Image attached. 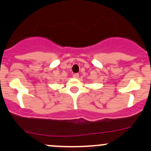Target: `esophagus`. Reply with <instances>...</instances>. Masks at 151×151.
<instances>
[{
    "label": "esophagus",
    "mask_w": 151,
    "mask_h": 151,
    "mask_svg": "<svg viewBox=\"0 0 151 151\" xmlns=\"http://www.w3.org/2000/svg\"><path fill=\"white\" fill-rule=\"evenodd\" d=\"M79 76V74H78V73H76V74H73V77H74V78H78Z\"/></svg>",
    "instance_id": "esophagus-1"
}]
</instances>
